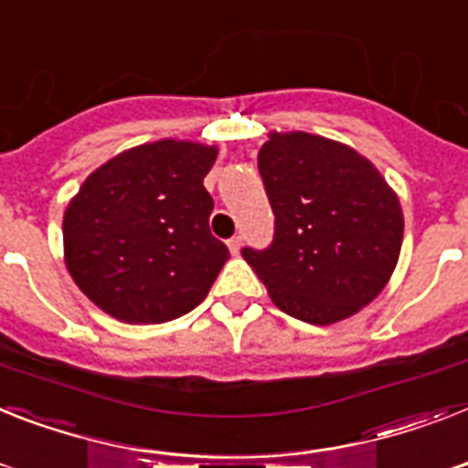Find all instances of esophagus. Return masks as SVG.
Wrapping results in <instances>:
<instances>
[{
    "label": "esophagus",
    "instance_id": "esophagus-1",
    "mask_svg": "<svg viewBox=\"0 0 468 468\" xmlns=\"http://www.w3.org/2000/svg\"><path fill=\"white\" fill-rule=\"evenodd\" d=\"M228 250H230V252L233 254H238L242 250V238L240 235H235V238H230V240H228Z\"/></svg>",
    "mask_w": 468,
    "mask_h": 468
}]
</instances>
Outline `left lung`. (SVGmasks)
Segmentation results:
<instances>
[{"label": "left lung", "mask_w": 468, "mask_h": 468, "mask_svg": "<svg viewBox=\"0 0 468 468\" xmlns=\"http://www.w3.org/2000/svg\"><path fill=\"white\" fill-rule=\"evenodd\" d=\"M257 165L276 216L267 250L242 257L273 305L334 324L382 293L401 252L399 197L367 158L324 136L271 132Z\"/></svg>", "instance_id": "obj_1"}]
</instances>
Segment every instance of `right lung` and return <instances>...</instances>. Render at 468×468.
Masks as SVG:
<instances>
[{
    "label": "right lung",
    "mask_w": 468,
    "mask_h": 468,
    "mask_svg": "<svg viewBox=\"0 0 468 468\" xmlns=\"http://www.w3.org/2000/svg\"><path fill=\"white\" fill-rule=\"evenodd\" d=\"M218 148L144 144L90 173L64 211V261L102 313L158 324L195 310L230 257L208 230Z\"/></svg>",
    "instance_id": "add662e5"
}]
</instances>
